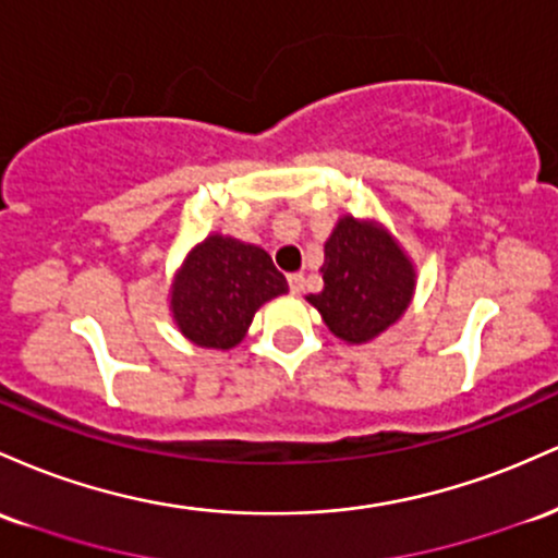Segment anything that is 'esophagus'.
Instances as JSON below:
<instances>
[{
	"instance_id": "34e87169",
	"label": "esophagus",
	"mask_w": 558,
	"mask_h": 558,
	"mask_svg": "<svg viewBox=\"0 0 558 558\" xmlns=\"http://www.w3.org/2000/svg\"><path fill=\"white\" fill-rule=\"evenodd\" d=\"M287 281H290L292 295H300V292H303V284H305L303 274H290V277H287Z\"/></svg>"
}]
</instances>
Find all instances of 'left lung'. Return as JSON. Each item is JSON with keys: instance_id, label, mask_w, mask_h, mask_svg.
Returning <instances> with one entry per match:
<instances>
[{"instance_id": "8db88e82", "label": "left lung", "mask_w": 558, "mask_h": 558, "mask_svg": "<svg viewBox=\"0 0 558 558\" xmlns=\"http://www.w3.org/2000/svg\"><path fill=\"white\" fill-rule=\"evenodd\" d=\"M324 290L305 300L348 345H363L409 311L416 266L385 223L342 216L324 245Z\"/></svg>"}]
</instances>
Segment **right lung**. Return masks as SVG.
I'll return each mask as SVG.
<instances>
[{
	"label": "right lung",
	"instance_id": "add662e5",
	"mask_svg": "<svg viewBox=\"0 0 558 558\" xmlns=\"http://www.w3.org/2000/svg\"><path fill=\"white\" fill-rule=\"evenodd\" d=\"M287 290L284 274L266 250L208 234L173 274L168 311L192 345L231 350L245 340L255 311Z\"/></svg>",
	"mask_w": 558,
	"mask_h": 558
}]
</instances>
